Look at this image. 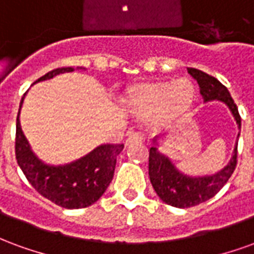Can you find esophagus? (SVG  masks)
<instances>
[{"label":"esophagus","mask_w":254,"mask_h":254,"mask_svg":"<svg viewBox=\"0 0 254 254\" xmlns=\"http://www.w3.org/2000/svg\"><path fill=\"white\" fill-rule=\"evenodd\" d=\"M141 136L137 134V133H132V134H129L127 138V145H130V144H137V143H141Z\"/></svg>","instance_id":"1"}]
</instances>
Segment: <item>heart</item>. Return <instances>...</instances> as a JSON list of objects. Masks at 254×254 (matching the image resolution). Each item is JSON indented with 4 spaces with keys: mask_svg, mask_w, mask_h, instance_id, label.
Here are the masks:
<instances>
[{
    "mask_svg": "<svg viewBox=\"0 0 254 254\" xmlns=\"http://www.w3.org/2000/svg\"><path fill=\"white\" fill-rule=\"evenodd\" d=\"M197 96L196 85L188 78L177 81H141L121 96V109L154 129H166L185 118Z\"/></svg>",
    "mask_w": 254,
    "mask_h": 254,
    "instance_id": "1",
    "label": "heart"
}]
</instances>
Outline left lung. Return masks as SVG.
Wrapping results in <instances>:
<instances>
[{"label": "left lung", "instance_id": "left-lung-1", "mask_svg": "<svg viewBox=\"0 0 254 254\" xmlns=\"http://www.w3.org/2000/svg\"><path fill=\"white\" fill-rule=\"evenodd\" d=\"M188 72L196 78L200 85V94L204 100H220L229 106L235 121L241 127V117L237 105L229 89L219 80L194 67H188ZM240 136V133H238ZM238 144L235 145L233 158L222 170L211 174H193L177 166L174 160L163 149V137L155 136L149 148L148 174L156 194L169 205L177 208H189L207 201L218 193L229 181L237 166Z\"/></svg>", "mask_w": 254, "mask_h": 254}]
</instances>
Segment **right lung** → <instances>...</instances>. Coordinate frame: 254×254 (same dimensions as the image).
Returning <instances> with one entry per match:
<instances>
[{
    "mask_svg": "<svg viewBox=\"0 0 254 254\" xmlns=\"http://www.w3.org/2000/svg\"><path fill=\"white\" fill-rule=\"evenodd\" d=\"M73 72V67H60L36 80L53 78L60 73ZM24 98H21L20 109ZM19 109V116H20ZM16 120V159L27 180L42 196L67 209L85 208L98 201L110 185L117 156L124 144H102L83 158L66 165H47L36 156Z\"/></svg>",
    "mask_w": 254,
    "mask_h": 254,
    "instance_id": "right-lung-1",
    "label": "right lung"
}]
</instances>
